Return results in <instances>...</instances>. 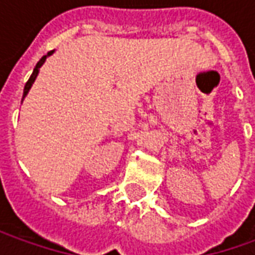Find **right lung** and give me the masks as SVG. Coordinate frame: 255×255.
<instances>
[{"instance_id": "add662e5", "label": "right lung", "mask_w": 255, "mask_h": 255, "mask_svg": "<svg viewBox=\"0 0 255 255\" xmlns=\"http://www.w3.org/2000/svg\"><path fill=\"white\" fill-rule=\"evenodd\" d=\"M53 53H54V50H52V52H49L46 54V56H43V57L38 61V64L35 65V68H34V71H32V75L30 76V79H28V82L25 83L24 86V91H23V100H21V102L24 101V98L27 97V94H28V91H30V89L32 87V84H34V82H35L36 76H38V73H39V68L45 64V61H46V58L49 57V56H52Z\"/></svg>"}]
</instances>
